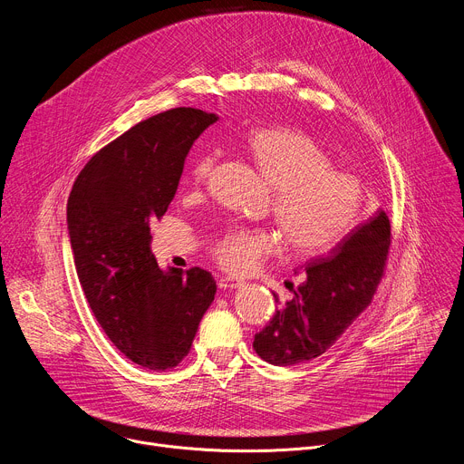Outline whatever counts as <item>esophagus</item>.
<instances>
[{
    "label": "esophagus",
    "mask_w": 464,
    "mask_h": 464,
    "mask_svg": "<svg viewBox=\"0 0 464 464\" xmlns=\"http://www.w3.org/2000/svg\"><path fill=\"white\" fill-rule=\"evenodd\" d=\"M218 286H220L222 290H233V288L244 286V281L235 279V277H220V279H218Z\"/></svg>",
    "instance_id": "obj_1"
}]
</instances>
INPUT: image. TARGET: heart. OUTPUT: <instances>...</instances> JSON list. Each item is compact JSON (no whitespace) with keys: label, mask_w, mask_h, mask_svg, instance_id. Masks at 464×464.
<instances>
[{"label":"heart","mask_w":464,"mask_h":464,"mask_svg":"<svg viewBox=\"0 0 464 464\" xmlns=\"http://www.w3.org/2000/svg\"><path fill=\"white\" fill-rule=\"evenodd\" d=\"M249 152L274 192V218L295 255L315 256L333 249L356 224L363 208V185L345 170L330 169L328 154L306 134L286 128L256 130ZM215 154L204 156L192 170L194 183L211 176ZM277 249L266 229L237 227L213 246L220 266L244 274Z\"/></svg>","instance_id":"obj_1"}]
</instances>
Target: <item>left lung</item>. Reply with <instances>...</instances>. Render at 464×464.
Segmentation results:
<instances>
[{
  "label": "left lung",
  "mask_w": 464,
  "mask_h": 464,
  "mask_svg": "<svg viewBox=\"0 0 464 464\" xmlns=\"http://www.w3.org/2000/svg\"><path fill=\"white\" fill-rule=\"evenodd\" d=\"M391 226L380 209L354 227L326 256L312 258L295 274L303 283L255 336V353L288 367L321 356L369 306L383 276Z\"/></svg>",
  "instance_id": "8db88e82"
}]
</instances>
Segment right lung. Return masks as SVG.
Listing matches in <instances>:
<instances>
[{"label":"right lung","instance_id":"obj_1","mask_svg":"<svg viewBox=\"0 0 464 464\" xmlns=\"http://www.w3.org/2000/svg\"><path fill=\"white\" fill-rule=\"evenodd\" d=\"M218 115L174 108L131 126L81 170L68 200V233L90 308L111 343L150 371L190 351L217 283L202 268L161 270L150 224L178 190L185 158Z\"/></svg>","mask_w":464,"mask_h":464}]
</instances>
